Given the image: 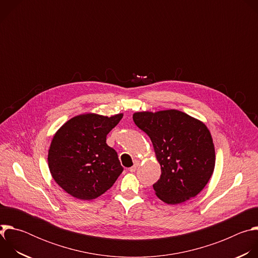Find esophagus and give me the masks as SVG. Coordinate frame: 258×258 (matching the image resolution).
I'll list each match as a JSON object with an SVG mask.
<instances>
[{
  "label": "esophagus",
  "instance_id": "34e87169",
  "mask_svg": "<svg viewBox=\"0 0 258 258\" xmlns=\"http://www.w3.org/2000/svg\"><path fill=\"white\" fill-rule=\"evenodd\" d=\"M139 166H140V160H136V161H135L134 166H132V167L130 168V171L135 172V171L138 169V167H139Z\"/></svg>",
  "mask_w": 258,
  "mask_h": 258
}]
</instances>
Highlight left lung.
<instances>
[{"instance_id": "8db88e82", "label": "left lung", "mask_w": 258, "mask_h": 258, "mask_svg": "<svg viewBox=\"0 0 258 258\" xmlns=\"http://www.w3.org/2000/svg\"><path fill=\"white\" fill-rule=\"evenodd\" d=\"M136 125L149 136L161 175L153 185L156 196L175 205L197 196L210 179L215 166V150L206 124L168 109L135 112Z\"/></svg>"}]
</instances>
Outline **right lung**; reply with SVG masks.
Wrapping results in <instances>:
<instances>
[{
	"mask_svg": "<svg viewBox=\"0 0 258 258\" xmlns=\"http://www.w3.org/2000/svg\"><path fill=\"white\" fill-rule=\"evenodd\" d=\"M123 113H83L67 120L54 135L48 165L52 177L70 196L93 200L113 186L123 167L106 137Z\"/></svg>",
	"mask_w": 258,
	"mask_h": 258,
	"instance_id": "right-lung-1",
	"label": "right lung"
}]
</instances>
